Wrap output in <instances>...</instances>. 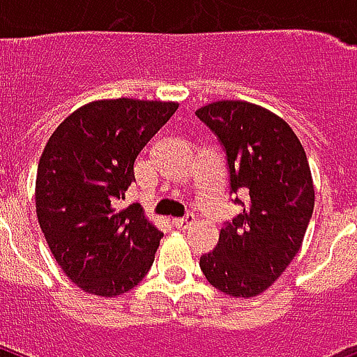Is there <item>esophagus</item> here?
Listing matches in <instances>:
<instances>
[{"instance_id":"34e87169","label":"esophagus","mask_w":357,"mask_h":357,"mask_svg":"<svg viewBox=\"0 0 357 357\" xmlns=\"http://www.w3.org/2000/svg\"><path fill=\"white\" fill-rule=\"evenodd\" d=\"M172 222H174V226H176V228H187L189 224L195 222V215H190V213H187L185 217L174 218Z\"/></svg>"}]
</instances>
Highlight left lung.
<instances>
[{
  "label": "left lung",
  "mask_w": 357,
  "mask_h": 357,
  "mask_svg": "<svg viewBox=\"0 0 357 357\" xmlns=\"http://www.w3.org/2000/svg\"><path fill=\"white\" fill-rule=\"evenodd\" d=\"M224 146L231 192L243 211L200 257L207 282L235 298L271 287L298 254L315 206L305 151L289 123L254 103L222 100L196 111Z\"/></svg>",
  "instance_id": "8db88e82"
}]
</instances>
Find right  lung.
Here are the masks:
<instances>
[{
    "instance_id": "add662e5",
    "label": "right lung",
    "mask_w": 357,
    "mask_h": 357,
    "mask_svg": "<svg viewBox=\"0 0 357 357\" xmlns=\"http://www.w3.org/2000/svg\"><path fill=\"white\" fill-rule=\"evenodd\" d=\"M176 102L98 100L61 122L36 172V217L53 257L85 293L116 296L148 274L162 234L140 204L116 209L148 140Z\"/></svg>"
}]
</instances>
